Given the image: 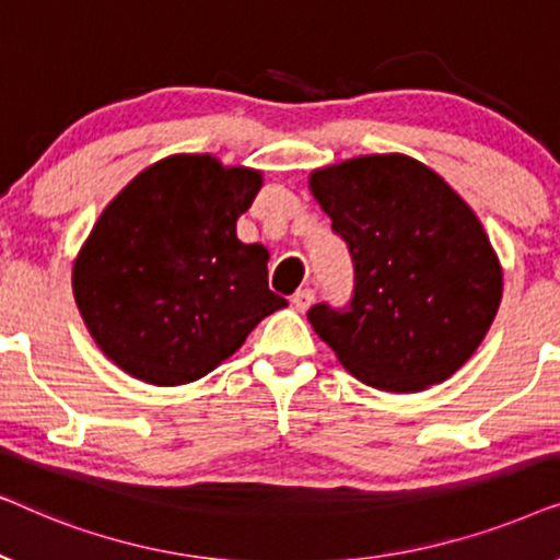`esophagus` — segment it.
<instances>
[{
	"label": "esophagus",
	"instance_id": "34e87169",
	"mask_svg": "<svg viewBox=\"0 0 560 560\" xmlns=\"http://www.w3.org/2000/svg\"><path fill=\"white\" fill-rule=\"evenodd\" d=\"M313 298H316V293H313L311 288H303V290H298V293H295L293 298H290V303H293V308H295L298 313H303V311L311 308Z\"/></svg>",
	"mask_w": 560,
	"mask_h": 560
}]
</instances>
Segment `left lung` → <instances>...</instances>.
<instances>
[{
  "instance_id": "8db88e82",
  "label": "left lung",
  "mask_w": 560,
  "mask_h": 560,
  "mask_svg": "<svg viewBox=\"0 0 560 560\" xmlns=\"http://www.w3.org/2000/svg\"><path fill=\"white\" fill-rule=\"evenodd\" d=\"M308 188L354 257L347 311L308 320L364 385L420 393L462 370L502 301V265L471 206L416 158L359 155Z\"/></svg>"
}]
</instances>
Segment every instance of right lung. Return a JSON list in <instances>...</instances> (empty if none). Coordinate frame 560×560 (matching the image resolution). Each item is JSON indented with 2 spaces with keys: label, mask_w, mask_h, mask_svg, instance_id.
<instances>
[{
  "label": "right lung",
  "mask_w": 560,
  "mask_h": 560,
  "mask_svg": "<svg viewBox=\"0 0 560 560\" xmlns=\"http://www.w3.org/2000/svg\"><path fill=\"white\" fill-rule=\"evenodd\" d=\"M259 188L262 171L178 152L106 203L73 259L71 285L91 339L121 372L188 385L285 308L267 288L270 252L236 236Z\"/></svg>",
  "instance_id": "right-lung-1"
}]
</instances>
